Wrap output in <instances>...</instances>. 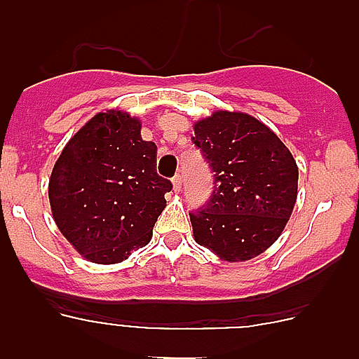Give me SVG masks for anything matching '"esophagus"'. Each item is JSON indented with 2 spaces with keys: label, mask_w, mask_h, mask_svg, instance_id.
Wrapping results in <instances>:
<instances>
[{
  "label": "esophagus",
  "mask_w": 359,
  "mask_h": 359,
  "mask_svg": "<svg viewBox=\"0 0 359 359\" xmlns=\"http://www.w3.org/2000/svg\"><path fill=\"white\" fill-rule=\"evenodd\" d=\"M182 176H180V174H176V176H174V180H172V187H174V190H176V192H180V190H182Z\"/></svg>",
  "instance_id": "obj_1"
}]
</instances>
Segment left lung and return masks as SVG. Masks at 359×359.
Here are the masks:
<instances>
[{"label":"left lung","mask_w":359,"mask_h":359,"mask_svg":"<svg viewBox=\"0 0 359 359\" xmlns=\"http://www.w3.org/2000/svg\"><path fill=\"white\" fill-rule=\"evenodd\" d=\"M192 142L214 172V192L190 214L196 243L228 262L261 255L280 237L297 203L298 167L268 126L239 111L194 123Z\"/></svg>","instance_id":"left-lung-1"}]
</instances>
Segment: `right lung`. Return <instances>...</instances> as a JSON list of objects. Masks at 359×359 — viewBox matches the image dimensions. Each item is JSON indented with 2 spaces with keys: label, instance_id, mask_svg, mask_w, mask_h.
Returning a JSON list of instances; mask_svg holds the SVG:
<instances>
[{
  "label": "right lung",
  "instance_id": "1",
  "mask_svg": "<svg viewBox=\"0 0 359 359\" xmlns=\"http://www.w3.org/2000/svg\"><path fill=\"white\" fill-rule=\"evenodd\" d=\"M126 111L97 113L69 138L48 183L53 221L84 259L116 264L144 248L172 183L156 172V145Z\"/></svg>",
  "mask_w": 359,
  "mask_h": 359
}]
</instances>
